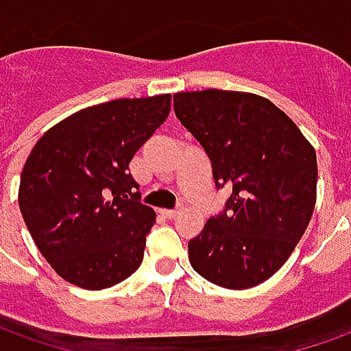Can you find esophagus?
Here are the masks:
<instances>
[{
  "label": "esophagus",
  "mask_w": 351,
  "mask_h": 351,
  "mask_svg": "<svg viewBox=\"0 0 351 351\" xmlns=\"http://www.w3.org/2000/svg\"><path fill=\"white\" fill-rule=\"evenodd\" d=\"M180 213H182V207H178V209H165V211H163V215H165L167 219H176Z\"/></svg>",
  "instance_id": "1"
}]
</instances>
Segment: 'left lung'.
<instances>
[{
	"mask_svg": "<svg viewBox=\"0 0 351 351\" xmlns=\"http://www.w3.org/2000/svg\"><path fill=\"white\" fill-rule=\"evenodd\" d=\"M178 121L204 145L229 215L188 242L195 273L230 290L265 282L292 256L317 202V156L295 123L267 97L234 90L175 94Z\"/></svg>",
	"mask_w": 351,
	"mask_h": 351,
	"instance_id": "left-lung-1",
	"label": "left lung"
}]
</instances>
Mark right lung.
<instances>
[{"instance_id":"add662e5","label":"right lung","mask_w":351,"mask_h":351,"mask_svg":"<svg viewBox=\"0 0 351 351\" xmlns=\"http://www.w3.org/2000/svg\"><path fill=\"white\" fill-rule=\"evenodd\" d=\"M169 111L171 94L97 104L59 121L32 147L19 207L36 247L66 282L104 290L142 263L156 211L138 202L128 163Z\"/></svg>"}]
</instances>
